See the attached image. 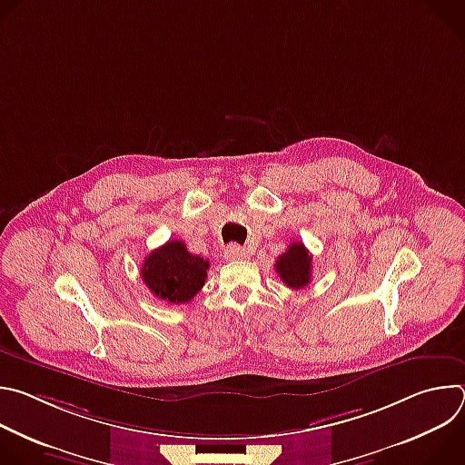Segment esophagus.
<instances>
[{
    "label": "esophagus",
    "mask_w": 465,
    "mask_h": 465,
    "mask_svg": "<svg viewBox=\"0 0 465 465\" xmlns=\"http://www.w3.org/2000/svg\"><path fill=\"white\" fill-rule=\"evenodd\" d=\"M224 255L228 259H246L248 257V250L246 248H241L239 244H228L224 248Z\"/></svg>",
    "instance_id": "34e87169"
}]
</instances>
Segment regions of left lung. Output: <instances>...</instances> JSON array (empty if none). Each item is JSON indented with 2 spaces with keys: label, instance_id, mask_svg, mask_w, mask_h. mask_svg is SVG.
I'll list each match as a JSON object with an SVG mask.
<instances>
[{
  "label": "left lung",
  "instance_id": "8db88e82",
  "mask_svg": "<svg viewBox=\"0 0 465 465\" xmlns=\"http://www.w3.org/2000/svg\"><path fill=\"white\" fill-rule=\"evenodd\" d=\"M280 280L289 289H303L311 283V269H312V255L305 248L303 242H292L282 253L274 264Z\"/></svg>",
  "mask_w": 465,
  "mask_h": 465
}]
</instances>
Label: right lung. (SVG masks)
Returning <instances> with one entry per match:
<instances>
[{"mask_svg":"<svg viewBox=\"0 0 465 465\" xmlns=\"http://www.w3.org/2000/svg\"><path fill=\"white\" fill-rule=\"evenodd\" d=\"M208 269L210 261L193 255L182 241H167L145 257L142 280L156 298L182 305L204 287Z\"/></svg>","mask_w":465,"mask_h":465,"instance_id":"obj_1","label":"right lung"}]
</instances>
